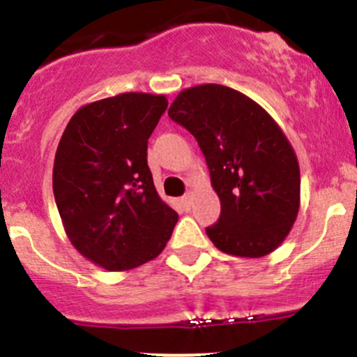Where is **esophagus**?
Masks as SVG:
<instances>
[{"instance_id": "34e87169", "label": "esophagus", "mask_w": 357, "mask_h": 357, "mask_svg": "<svg viewBox=\"0 0 357 357\" xmlns=\"http://www.w3.org/2000/svg\"><path fill=\"white\" fill-rule=\"evenodd\" d=\"M181 204H182V207H184V209L188 211L189 207H191V195H185V197H182L181 198Z\"/></svg>"}]
</instances>
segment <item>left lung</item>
<instances>
[{
    "instance_id": "left-lung-1",
    "label": "left lung",
    "mask_w": 357,
    "mask_h": 357,
    "mask_svg": "<svg viewBox=\"0 0 357 357\" xmlns=\"http://www.w3.org/2000/svg\"><path fill=\"white\" fill-rule=\"evenodd\" d=\"M168 116L200 144L211 185L222 202L207 236L218 250L263 257L289 234L301 207V168L282 128L236 89L195 85L178 93Z\"/></svg>"
}]
</instances>
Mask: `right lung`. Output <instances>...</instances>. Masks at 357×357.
Segmentation results:
<instances>
[{"instance_id": "add662e5", "label": "right lung", "mask_w": 357, "mask_h": 357, "mask_svg": "<svg viewBox=\"0 0 357 357\" xmlns=\"http://www.w3.org/2000/svg\"><path fill=\"white\" fill-rule=\"evenodd\" d=\"M164 94L121 93L73 114L56 148L53 195L69 241L85 259L125 272L155 259L178 214L162 202L148 168Z\"/></svg>"}]
</instances>
